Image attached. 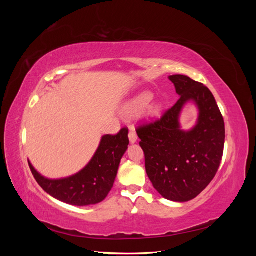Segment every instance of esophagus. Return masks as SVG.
Returning a JSON list of instances; mask_svg holds the SVG:
<instances>
[{"mask_svg":"<svg viewBox=\"0 0 256 256\" xmlns=\"http://www.w3.org/2000/svg\"><path fill=\"white\" fill-rule=\"evenodd\" d=\"M138 140V136H136V130L134 128H130L129 129V141L131 144L136 143Z\"/></svg>","mask_w":256,"mask_h":256,"instance_id":"1","label":"esophagus"}]
</instances>
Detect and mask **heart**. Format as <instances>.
Returning a JSON list of instances; mask_svg holds the SVG:
<instances>
[{"label": "heart", "instance_id": "obj_1", "mask_svg": "<svg viewBox=\"0 0 256 256\" xmlns=\"http://www.w3.org/2000/svg\"><path fill=\"white\" fill-rule=\"evenodd\" d=\"M152 94L150 92H142L138 96H136L134 99L129 102L125 106H124L122 114L126 116V118H134V116L140 115L144 112V110L148 106V104L152 102ZM164 109V104L160 102H156L152 104L148 109H147V116L150 118H154L160 115Z\"/></svg>", "mask_w": 256, "mask_h": 256}]
</instances>
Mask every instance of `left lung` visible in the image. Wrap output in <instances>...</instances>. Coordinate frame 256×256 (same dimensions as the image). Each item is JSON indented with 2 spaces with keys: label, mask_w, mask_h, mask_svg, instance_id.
<instances>
[{
  "label": "left lung",
  "mask_w": 256,
  "mask_h": 256,
  "mask_svg": "<svg viewBox=\"0 0 256 256\" xmlns=\"http://www.w3.org/2000/svg\"><path fill=\"white\" fill-rule=\"evenodd\" d=\"M178 102L162 118L138 127L145 168L154 188L166 200L188 202L214 180L223 156L226 128L212 92L187 76L174 74ZM193 101L199 109L197 125L189 132L180 129L183 106Z\"/></svg>",
  "instance_id": "left-lung-1"
}]
</instances>
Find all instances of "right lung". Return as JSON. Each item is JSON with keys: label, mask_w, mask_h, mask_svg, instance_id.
Segmentation results:
<instances>
[{"label": "right lung", "mask_w": 256, "mask_h": 256, "mask_svg": "<svg viewBox=\"0 0 256 256\" xmlns=\"http://www.w3.org/2000/svg\"><path fill=\"white\" fill-rule=\"evenodd\" d=\"M128 144V130L125 128L115 136H104L88 166L76 174L60 180L46 178L30 161L28 166L38 184L54 198L74 206L94 205L102 202L111 191Z\"/></svg>", "instance_id": "1"}]
</instances>
